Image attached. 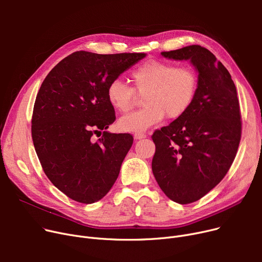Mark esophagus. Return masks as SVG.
<instances>
[{
    "label": "esophagus",
    "mask_w": 262,
    "mask_h": 262,
    "mask_svg": "<svg viewBox=\"0 0 262 262\" xmlns=\"http://www.w3.org/2000/svg\"><path fill=\"white\" fill-rule=\"evenodd\" d=\"M145 137H146V135L143 134V133H135V135H134V138H135L136 140L143 139V138H145Z\"/></svg>",
    "instance_id": "esophagus-1"
}]
</instances>
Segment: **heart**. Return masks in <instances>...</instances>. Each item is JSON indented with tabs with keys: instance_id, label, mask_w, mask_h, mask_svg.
Listing matches in <instances>:
<instances>
[{
	"instance_id": "heart-1",
	"label": "heart",
	"mask_w": 262,
	"mask_h": 262,
	"mask_svg": "<svg viewBox=\"0 0 262 262\" xmlns=\"http://www.w3.org/2000/svg\"><path fill=\"white\" fill-rule=\"evenodd\" d=\"M134 88L122 79L109 82L106 96L120 114H125L136 102V92L143 96L144 108L124 116L118 121L122 132L139 133L152 127L164 117L174 120L183 117L193 104L199 89V73L189 66L149 59L132 73Z\"/></svg>"
}]
</instances>
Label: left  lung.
Wrapping results in <instances>:
<instances>
[{
    "instance_id": "left-lung-1",
    "label": "left lung",
    "mask_w": 262,
    "mask_h": 262,
    "mask_svg": "<svg viewBox=\"0 0 262 262\" xmlns=\"http://www.w3.org/2000/svg\"><path fill=\"white\" fill-rule=\"evenodd\" d=\"M161 55L190 59L199 72L188 112L152 135L156 181L170 200L185 205L207 194L231 167L241 140L240 105L229 72L209 50L193 45Z\"/></svg>"
}]
</instances>
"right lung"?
<instances>
[{
    "mask_svg": "<svg viewBox=\"0 0 262 262\" xmlns=\"http://www.w3.org/2000/svg\"><path fill=\"white\" fill-rule=\"evenodd\" d=\"M145 57L144 53L77 51L45 78L32 117L37 156L51 183L73 201L104 198L133 145L130 134L103 132L116 120L106 90L110 81Z\"/></svg>",
    "mask_w": 262,
    "mask_h": 262,
    "instance_id": "right-lung-1",
    "label": "right lung"
}]
</instances>
